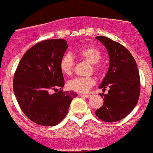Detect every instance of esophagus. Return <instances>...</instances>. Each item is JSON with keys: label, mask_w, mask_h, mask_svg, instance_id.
Listing matches in <instances>:
<instances>
[{"label": "esophagus", "mask_w": 153, "mask_h": 153, "mask_svg": "<svg viewBox=\"0 0 153 153\" xmlns=\"http://www.w3.org/2000/svg\"><path fill=\"white\" fill-rule=\"evenodd\" d=\"M82 95V96L86 97V98H89L90 97H91V95Z\"/></svg>", "instance_id": "obj_1"}]
</instances>
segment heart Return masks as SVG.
<instances>
[{
	"label": "heart",
	"instance_id": "heart-1",
	"mask_svg": "<svg viewBox=\"0 0 153 153\" xmlns=\"http://www.w3.org/2000/svg\"><path fill=\"white\" fill-rule=\"evenodd\" d=\"M75 54L81 60L93 64V69L95 73H100L101 66L99 62L102 58V53L97 48L92 45L80 47L75 51ZM74 65V58L69 53L64 55L59 62L60 71L64 75H67L71 74ZM94 85L95 80L92 77H78L70 80L67 83V87L71 91L79 93H85Z\"/></svg>",
	"mask_w": 153,
	"mask_h": 153
}]
</instances>
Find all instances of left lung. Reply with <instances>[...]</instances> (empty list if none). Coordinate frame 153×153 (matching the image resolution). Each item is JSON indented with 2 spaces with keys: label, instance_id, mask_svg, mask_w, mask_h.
<instances>
[{
  "label": "left lung",
  "instance_id": "left-lung-1",
  "mask_svg": "<svg viewBox=\"0 0 153 153\" xmlns=\"http://www.w3.org/2000/svg\"><path fill=\"white\" fill-rule=\"evenodd\" d=\"M105 46L110 58L109 69L100 88H110L100 93L103 105L95 115L105 122L113 123L126 117L134 109L140 96V80L133 56L120 43L105 36L95 37Z\"/></svg>",
  "mask_w": 153,
  "mask_h": 153
}]
</instances>
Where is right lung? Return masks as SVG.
Masks as SVG:
<instances>
[{"label": "right lung", "instance_id": "obj_1", "mask_svg": "<svg viewBox=\"0 0 153 153\" xmlns=\"http://www.w3.org/2000/svg\"><path fill=\"white\" fill-rule=\"evenodd\" d=\"M68 47L63 39L43 40L24 54L15 72L13 88L18 105L25 116L40 126L61 122L77 97L73 91L62 90L65 81L59 62ZM53 90L56 93L51 94Z\"/></svg>", "mask_w": 153, "mask_h": 153}]
</instances>
